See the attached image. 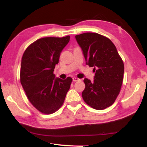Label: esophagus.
Here are the masks:
<instances>
[{
  "label": "esophagus",
  "mask_w": 147,
  "mask_h": 147,
  "mask_svg": "<svg viewBox=\"0 0 147 147\" xmlns=\"http://www.w3.org/2000/svg\"><path fill=\"white\" fill-rule=\"evenodd\" d=\"M79 80H80L79 78H76V77H74L73 78V81L74 82H77V81H79Z\"/></svg>",
  "instance_id": "obj_1"
}]
</instances>
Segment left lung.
Wrapping results in <instances>:
<instances>
[{
	"label": "left lung",
	"instance_id": "obj_1",
	"mask_svg": "<svg viewBox=\"0 0 147 147\" xmlns=\"http://www.w3.org/2000/svg\"><path fill=\"white\" fill-rule=\"evenodd\" d=\"M83 51L86 64L94 67V82L85 78L82 98L88 105L104 110L113 104L123 81V61L114 43L103 35L85 33L76 35Z\"/></svg>",
	"mask_w": 147,
	"mask_h": 147
}]
</instances>
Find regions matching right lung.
Instances as JSON below:
<instances>
[{
  "label": "right lung",
  "instance_id": "right-lung-1",
  "mask_svg": "<svg viewBox=\"0 0 147 147\" xmlns=\"http://www.w3.org/2000/svg\"><path fill=\"white\" fill-rule=\"evenodd\" d=\"M64 37H44L33 42L24 52L21 64L20 80L26 96L36 109L49 114L63 105L72 78H55V65L62 50L69 43Z\"/></svg>",
  "mask_w": 147,
  "mask_h": 147
}]
</instances>
